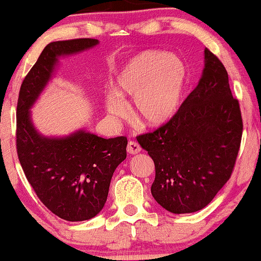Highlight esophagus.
<instances>
[{"mask_svg":"<svg viewBox=\"0 0 261 261\" xmlns=\"http://www.w3.org/2000/svg\"><path fill=\"white\" fill-rule=\"evenodd\" d=\"M140 151H141V147H140V145L138 144V142H135V141L128 142L127 152L129 153V154H138V153Z\"/></svg>","mask_w":261,"mask_h":261,"instance_id":"34e87169","label":"esophagus"}]
</instances>
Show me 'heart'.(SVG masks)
Instances as JSON below:
<instances>
[{
    "mask_svg": "<svg viewBox=\"0 0 261 261\" xmlns=\"http://www.w3.org/2000/svg\"><path fill=\"white\" fill-rule=\"evenodd\" d=\"M187 82L183 60L166 52L147 49L130 57L115 78V91L107 92L105 109L113 119H126L123 99L133 98V114L147 127H159L172 119Z\"/></svg>",
    "mask_w": 261,
    "mask_h": 261,
    "instance_id": "obj_1",
    "label": "heart"
}]
</instances>
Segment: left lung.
<instances>
[{
    "label": "left lung",
    "instance_id": "8db88e82",
    "mask_svg": "<svg viewBox=\"0 0 261 261\" xmlns=\"http://www.w3.org/2000/svg\"><path fill=\"white\" fill-rule=\"evenodd\" d=\"M242 119L223 64L208 48L197 87L176 115L138 142L154 162L151 192L173 214L209 204L233 171L240 148Z\"/></svg>",
    "mask_w": 261,
    "mask_h": 261
}]
</instances>
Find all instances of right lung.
Segmentation results:
<instances>
[{"label": "right lung", "mask_w": 261, "mask_h": 261, "mask_svg": "<svg viewBox=\"0 0 261 261\" xmlns=\"http://www.w3.org/2000/svg\"><path fill=\"white\" fill-rule=\"evenodd\" d=\"M98 44L96 39L48 44L24 77L17 99L16 147L23 172L40 201L70 222L90 220L103 209L114 171L127 156V138L105 139L85 128L47 137L35 128L31 109L55 77L60 58Z\"/></svg>", "instance_id": "obj_1"}]
</instances>
